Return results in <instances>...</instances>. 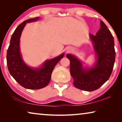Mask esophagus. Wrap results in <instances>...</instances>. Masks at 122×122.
I'll return each mask as SVG.
<instances>
[{"instance_id": "34e87169", "label": "esophagus", "mask_w": 122, "mask_h": 122, "mask_svg": "<svg viewBox=\"0 0 122 122\" xmlns=\"http://www.w3.org/2000/svg\"><path fill=\"white\" fill-rule=\"evenodd\" d=\"M71 51V48H67V53L70 52V51Z\"/></svg>"}]
</instances>
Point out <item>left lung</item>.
I'll return each mask as SVG.
<instances>
[{
	"label": "left lung",
	"instance_id": "obj_1",
	"mask_svg": "<svg viewBox=\"0 0 122 122\" xmlns=\"http://www.w3.org/2000/svg\"><path fill=\"white\" fill-rule=\"evenodd\" d=\"M95 36L89 34L95 61L89 66L75 55L67 54L74 86L79 89L92 92L101 87L110 77L115 61L114 40L103 21Z\"/></svg>",
	"mask_w": 122,
	"mask_h": 122
}]
</instances>
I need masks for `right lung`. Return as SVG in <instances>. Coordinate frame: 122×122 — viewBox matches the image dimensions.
<instances>
[{
  "label": "right lung",
  "mask_w": 122,
  "mask_h": 122,
  "mask_svg": "<svg viewBox=\"0 0 122 122\" xmlns=\"http://www.w3.org/2000/svg\"><path fill=\"white\" fill-rule=\"evenodd\" d=\"M39 18L25 20L16 28L7 51V65L10 74L20 85L29 89H39L48 85L54 68L65 55L63 53L54 58L47 60L38 67H30L25 62L20 51V37L26 24L38 21Z\"/></svg>",
  "instance_id": "obj_1"
}]
</instances>
